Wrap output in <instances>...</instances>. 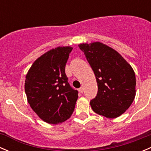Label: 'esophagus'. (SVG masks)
Returning a JSON list of instances; mask_svg holds the SVG:
<instances>
[{"instance_id":"esophagus-1","label":"esophagus","mask_w":151,"mask_h":151,"mask_svg":"<svg viewBox=\"0 0 151 151\" xmlns=\"http://www.w3.org/2000/svg\"><path fill=\"white\" fill-rule=\"evenodd\" d=\"M79 91H80L81 93H83V91H84V88H83V87H81L80 88H79Z\"/></svg>"}]
</instances>
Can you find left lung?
<instances>
[{
	"instance_id": "obj_1",
	"label": "left lung",
	"mask_w": 151,
	"mask_h": 151,
	"mask_svg": "<svg viewBox=\"0 0 151 151\" xmlns=\"http://www.w3.org/2000/svg\"><path fill=\"white\" fill-rule=\"evenodd\" d=\"M92 68L98 93L90 102L96 113L115 118L129 108L136 95V77L120 53L99 42L78 45Z\"/></svg>"
}]
</instances>
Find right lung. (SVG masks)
<instances>
[{
	"label": "right lung",
	"instance_id": "obj_1",
	"mask_svg": "<svg viewBox=\"0 0 151 151\" xmlns=\"http://www.w3.org/2000/svg\"><path fill=\"white\" fill-rule=\"evenodd\" d=\"M71 47H58L38 58L25 76L28 104L36 115L50 124L63 123L71 117L78 91L68 83L65 67Z\"/></svg>",
	"mask_w": 151,
	"mask_h": 151
}]
</instances>
